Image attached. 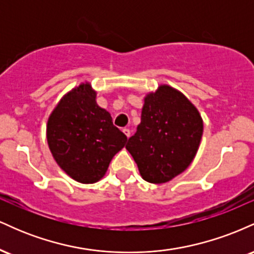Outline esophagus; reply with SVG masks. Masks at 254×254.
<instances>
[{
  "instance_id": "1",
  "label": "esophagus",
  "mask_w": 254,
  "mask_h": 254,
  "mask_svg": "<svg viewBox=\"0 0 254 254\" xmlns=\"http://www.w3.org/2000/svg\"><path fill=\"white\" fill-rule=\"evenodd\" d=\"M123 132L125 133V135H127V138H129L130 135H131V131H130V129H127V127H125V129H123Z\"/></svg>"
}]
</instances>
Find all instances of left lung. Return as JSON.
<instances>
[{
	"mask_svg": "<svg viewBox=\"0 0 254 254\" xmlns=\"http://www.w3.org/2000/svg\"><path fill=\"white\" fill-rule=\"evenodd\" d=\"M202 135L198 110L179 90L162 84L144 98L141 123L125 148L145 182L162 184L190 166Z\"/></svg>",
	"mask_w": 254,
	"mask_h": 254,
	"instance_id": "obj_1",
	"label": "left lung"
}]
</instances>
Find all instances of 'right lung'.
I'll list each match as a JSON object with an SVG mask.
<instances>
[{
  "label": "right lung",
  "instance_id": "add662e5",
  "mask_svg": "<svg viewBox=\"0 0 254 254\" xmlns=\"http://www.w3.org/2000/svg\"><path fill=\"white\" fill-rule=\"evenodd\" d=\"M95 98L90 84L81 83L61 99L46 127L48 144L57 165L82 184L100 180L127 141Z\"/></svg>",
  "mask_w": 254,
  "mask_h": 254
}]
</instances>
